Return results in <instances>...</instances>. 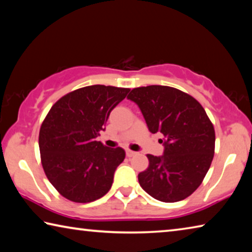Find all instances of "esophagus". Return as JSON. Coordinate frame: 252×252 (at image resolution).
Instances as JSON below:
<instances>
[{"instance_id":"obj_1","label":"esophagus","mask_w":252,"mask_h":252,"mask_svg":"<svg viewBox=\"0 0 252 252\" xmlns=\"http://www.w3.org/2000/svg\"><path fill=\"white\" fill-rule=\"evenodd\" d=\"M126 157H133V156H135L136 155V152H134V151H131V150H126Z\"/></svg>"}]
</instances>
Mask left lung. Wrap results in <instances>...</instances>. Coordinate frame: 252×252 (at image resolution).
Listing matches in <instances>:
<instances>
[{
    "label": "left lung",
    "instance_id": "1",
    "mask_svg": "<svg viewBox=\"0 0 252 252\" xmlns=\"http://www.w3.org/2000/svg\"><path fill=\"white\" fill-rule=\"evenodd\" d=\"M141 110L151 133L163 135V156L147 155L149 167L140 172V186L162 202L192 194L206 177L215 155L213 125L199 102L165 85L135 88L127 95Z\"/></svg>",
    "mask_w": 252,
    "mask_h": 252
}]
</instances>
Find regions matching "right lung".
<instances>
[{"mask_svg": "<svg viewBox=\"0 0 252 252\" xmlns=\"http://www.w3.org/2000/svg\"><path fill=\"white\" fill-rule=\"evenodd\" d=\"M129 91L100 84L81 88L55 102L45 117L39 134L42 167L67 200L92 202L111 189L126 152L105 147L96 138Z\"/></svg>", "mask_w": 252, "mask_h": 252, "instance_id": "add662e5", "label": "right lung"}]
</instances>
